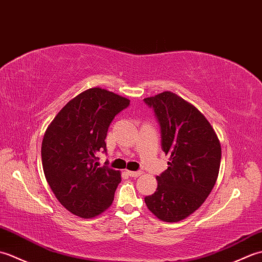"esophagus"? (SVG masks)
I'll use <instances>...</instances> for the list:
<instances>
[{"mask_svg":"<svg viewBox=\"0 0 262 262\" xmlns=\"http://www.w3.org/2000/svg\"><path fill=\"white\" fill-rule=\"evenodd\" d=\"M127 173H128V176H130L133 178H137L142 174V172L141 171H127Z\"/></svg>","mask_w":262,"mask_h":262,"instance_id":"esophagus-1","label":"esophagus"}]
</instances>
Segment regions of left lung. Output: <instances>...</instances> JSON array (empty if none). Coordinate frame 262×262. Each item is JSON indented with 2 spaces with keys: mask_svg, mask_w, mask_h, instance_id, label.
<instances>
[{
  "mask_svg": "<svg viewBox=\"0 0 262 262\" xmlns=\"http://www.w3.org/2000/svg\"><path fill=\"white\" fill-rule=\"evenodd\" d=\"M161 127L168 169L157 177L158 188L145 204L159 220L174 223L191 215L209 196L219 177L222 148L205 116L171 91L144 99Z\"/></svg>",
  "mask_w": 262,
  "mask_h": 262,
  "instance_id": "obj_1",
  "label": "left lung"
}]
</instances>
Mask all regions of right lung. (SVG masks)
Instances as JSON below:
<instances>
[{"mask_svg":"<svg viewBox=\"0 0 262 262\" xmlns=\"http://www.w3.org/2000/svg\"><path fill=\"white\" fill-rule=\"evenodd\" d=\"M129 100L101 88L83 91L66 103L47 127L41 144L42 169L55 197L72 214L92 219L114 202L120 172L99 168L97 153L115 116Z\"/></svg>","mask_w":262,"mask_h":262,"instance_id":"add662e5","label":"right lung"}]
</instances>
